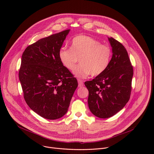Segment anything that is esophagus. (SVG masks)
Returning a JSON list of instances; mask_svg holds the SVG:
<instances>
[{"label": "esophagus", "mask_w": 154, "mask_h": 154, "mask_svg": "<svg viewBox=\"0 0 154 154\" xmlns=\"http://www.w3.org/2000/svg\"><path fill=\"white\" fill-rule=\"evenodd\" d=\"M78 83H79V87H82L83 86V81L80 79H78Z\"/></svg>", "instance_id": "esophagus-1"}]
</instances>
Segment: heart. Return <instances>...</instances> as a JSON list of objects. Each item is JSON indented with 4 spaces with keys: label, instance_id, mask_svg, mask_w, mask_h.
I'll return each instance as SVG.
<instances>
[{
    "label": "heart",
    "instance_id": "1",
    "mask_svg": "<svg viewBox=\"0 0 154 154\" xmlns=\"http://www.w3.org/2000/svg\"><path fill=\"white\" fill-rule=\"evenodd\" d=\"M112 55L111 48L89 36L79 35L71 42V49L60 48L59 59L64 66L70 71L75 68L79 58L81 64L75 69L74 74L79 78L90 75L97 76L108 67Z\"/></svg>",
    "mask_w": 154,
    "mask_h": 154
}]
</instances>
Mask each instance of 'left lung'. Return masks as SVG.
Instances as JSON below:
<instances>
[{
	"mask_svg": "<svg viewBox=\"0 0 154 154\" xmlns=\"http://www.w3.org/2000/svg\"><path fill=\"white\" fill-rule=\"evenodd\" d=\"M108 38L113 53L108 67L93 80L85 82L89 91L88 103L91 112L103 119L116 115L128 102L134 74L124 46L113 38Z\"/></svg>",
	"mask_w": 154,
	"mask_h": 154,
	"instance_id": "obj_1",
	"label": "left lung"
}]
</instances>
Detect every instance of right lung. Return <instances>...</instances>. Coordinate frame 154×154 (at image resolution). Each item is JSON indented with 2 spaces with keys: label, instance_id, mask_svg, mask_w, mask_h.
<instances>
[{
  "label": "right lung",
  "instance_id": "1",
  "mask_svg": "<svg viewBox=\"0 0 154 154\" xmlns=\"http://www.w3.org/2000/svg\"><path fill=\"white\" fill-rule=\"evenodd\" d=\"M70 30L40 39L22 55L19 79L29 106L40 116L57 119L66 112L78 86L58 52Z\"/></svg>",
  "mask_w": 154,
  "mask_h": 154
}]
</instances>
